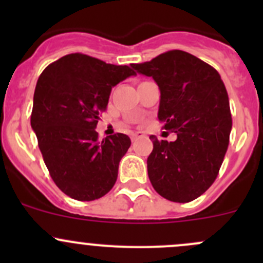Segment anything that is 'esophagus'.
<instances>
[{"label":"esophagus","mask_w":263,"mask_h":263,"mask_svg":"<svg viewBox=\"0 0 263 263\" xmlns=\"http://www.w3.org/2000/svg\"><path fill=\"white\" fill-rule=\"evenodd\" d=\"M141 136H142V135L140 134V132H135V134L131 135V140H132V141H136V140L139 139V137H141Z\"/></svg>","instance_id":"1"}]
</instances>
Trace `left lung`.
I'll list each match as a JSON object with an SVG mask.
<instances>
[{"label": "left lung", "mask_w": 263, "mask_h": 263, "mask_svg": "<svg viewBox=\"0 0 263 263\" xmlns=\"http://www.w3.org/2000/svg\"><path fill=\"white\" fill-rule=\"evenodd\" d=\"M132 67L158 84V117L177 134L171 142L150 136L148 179L166 200H196L216 179L229 145L232 115L224 82L213 66L179 49Z\"/></svg>", "instance_id": "left-lung-1"}]
</instances>
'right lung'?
Listing matches in <instances>:
<instances>
[{"mask_svg":"<svg viewBox=\"0 0 263 263\" xmlns=\"http://www.w3.org/2000/svg\"><path fill=\"white\" fill-rule=\"evenodd\" d=\"M132 75L128 66L71 53L36 81L31 128L53 182L73 200H97L115 185L131 140L124 134L99 140L95 128L112 87Z\"/></svg>","mask_w":263,"mask_h":263,"instance_id":"obj_1","label":"right lung"}]
</instances>
